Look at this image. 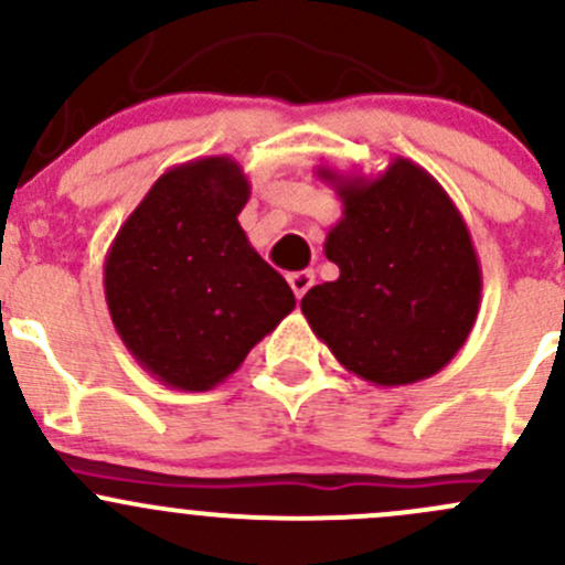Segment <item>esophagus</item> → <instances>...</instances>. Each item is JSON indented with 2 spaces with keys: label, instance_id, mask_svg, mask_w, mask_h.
<instances>
[{
  "label": "esophagus",
  "instance_id": "1",
  "mask_svg": "<svg viewBox=\"0 0 565 565\" xmlns=\"http://www.w3.org/2000/svg\"><path fill=\"white\" fill-rule=\"evenodd\" d=\"M289 287H292V292H295V298H303L306 292H309L311 287H315V273L311 270H295V273H289Z\"/></svg>",
  "mask_w": 565,
  "mask_h": 565
}]
</instances>
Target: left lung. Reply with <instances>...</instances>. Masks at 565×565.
<instances>
[{
	"label": "left lung",
	"instance_id": "obj_1",
	"mask_svg": "<svg viewBox=\"0 0 565 565\" xmlns=\"http://www.w3.org/2000/svg\"><path fill=\"white\" fill-rule=\"evenodd\" d=\"M341 199L324 237L339 278L300 300L317 339L347 372L383 388L440 372L481 306V265L465 218L424 167L393 158L374 180L317 169Z\"/></svg>",
	"mask_w": 565,
	"mask_h": 565
}]
</instances>
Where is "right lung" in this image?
<instances>
[{"instance_id":"obj_1","label":"right lung","mask_w":565,"mask_h":565,"mask_svg":"<svg viewBox=\"0 0 565 565\" xmlns=\"http://www.w3.org/2000/svg\"><path fill=\"white\" fill-rule=\"evenodd\" d=\"M248 177L230 156L163 172L104 262L108 315L141 369L177 391H210L289 311L295 295L243 232Z\"/></svg>"}]
</instances>
